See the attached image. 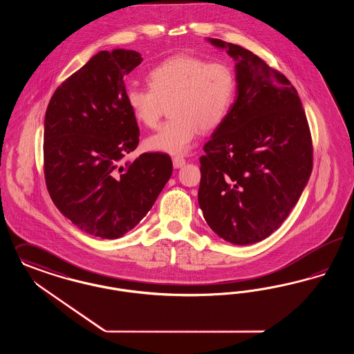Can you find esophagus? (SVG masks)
<instances>
[{"instance_id": "34e87169", "label": "esophagus", "mask_w": 354, "mask_h": 354, "mask_svg": "<svg viewBox=\"0 0 354 354\" xmlns=\"http://www.w3.org/2000/svg\"><path fill=\"white\" fill-rule=\"evenodd\" d=\"M172 165H174L175 169H180L185 165V159L183 156H174L172 158Z\"/></svg>"}]
</instances>
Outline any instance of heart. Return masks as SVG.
Listing matches in <instances>:
<instances>
[{"label":"heart","instance_id":"b5f03b06","mask_svg":"<svg viewBox=\"0 0 354 354\" xmlns=\"http://www.w3.org/2000/svg\"><path fill=\"white\" fill-rule=\"evenodd\" d=\"M149 88L130 85L125 101L133 118L143 127L159 122L170 104L167 122L146 140L153 151L180 156L191 150L196 136L223 124L236 96V76L224 62L176 55L156 64L147 73Z\"/></svg>","mask_w":354,"mask_h":354}]
</instances>
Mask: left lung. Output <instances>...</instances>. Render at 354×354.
I'll use <instances>...</instances> for the list:
<instances>
[{
    "instance_id": "8db88e82",
    "label": "left lung",
    "mask_w": 354,
    "mask_h": 354,
    "mask_svg": "<svg viewBox=\"0 0 354 354\" xmlns=\"http://www.w3.org/2000/svg\"><path fill=\"white\" fill-rule=\"evenodd\" d=\"M236 60L237 96L200 158L198 205L233 245L265 240L295 207L312 171V141L297 89L252 51L208 38Z\"/></svg>"
}]
</instances>
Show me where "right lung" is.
<instances>
[{
	"label": "right lung",
	"instance_id": "add662e5",
	"mask_svg": "<svg viewBox=\"0 0 354 354\" xmlns=\"http://www.w3.org/2000/svg\"><path fill=\"white\" fill-rule=\"evenodd\" d=\"M140 53L100 51L59 85L44 115V178L57 209L83 232L106 240L140 224L172 174L170 156L137 149L140 129L125 101V76Z\"/></svg>",
	"mask_w": 354,
	"mask_h": 354
}]
</instances>
